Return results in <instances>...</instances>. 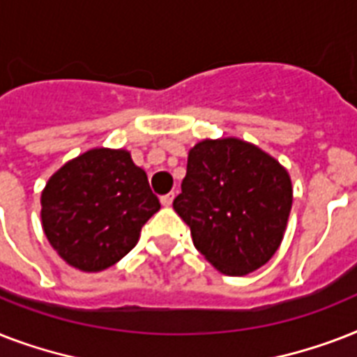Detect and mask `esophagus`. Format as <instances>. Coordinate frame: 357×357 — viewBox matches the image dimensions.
<instances>
[{"mask_svg":"<svg viewBox=\"0 0 357 357\" xmlns=\"http://www.w3.org/2000/svg\"><path fill=\"white\" fill-rule=\"evenodd\" d=\"M172 202H174V192H168V195L161 196V204L165 207H170L172 206Z\"/></svg>","mask_w":357,"mask_h":357,"instance_id":"esophagus-1","label":"esophagus"}]
</instances>
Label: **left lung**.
<instances>
[{"label":"left lung","instance_id":"left-lung-1","mask_svg":"<svg viewBox=\"0 0 357 357\" xmlns=\"http://www.w3.org/2000/svg\"><path fill=\"white\" fill-rule=\"evenodd\" d=\"M293 206L289 172L246 140L206 139L189 150L174 209L217 271L246 276L282 244Z\"/></svg>","mask_w":357,"mask_h":357}]
</instances>
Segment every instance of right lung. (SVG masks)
Segmentation results:
<instances>
[{
    "label": "right lung",
    "instance_id": "1",
    "mask_svg": "<svg viewBox=\"0 0 357 357\" xmlns=\"http://www.w3.org/2000/svg\"><path fill=\"white\" fill-rule=\"evenodd\" d=\"M42 228L68 265L83 272L119 263L161 209L128 150L94 148L61 167L40 196Z\"/></svg>",
    "mask_w": 357,
    "mask_h": 357
}]
</instances>
